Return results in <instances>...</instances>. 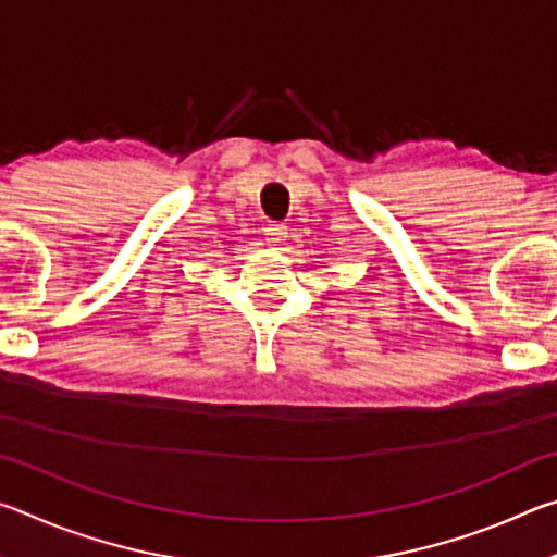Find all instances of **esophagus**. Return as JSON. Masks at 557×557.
I'll return each mask as SVG.
<instances>
[{"label": "esophagus", "mask_w": 557, "mask_h": 557, "mask_svg": "<svg viewBox=\"0 0 557 557\" xmlns=\"http://www.w3.org/2000/svg\"><path fill=\"white\" fill-rule=\"evenodd\" d=\"M265 235H268V243L272 245V248H280V245L287 243L289 228H287V225H282V223H270L265 228Z\"/></svg>", "instance_id": "obj_1"}]
</instances>
